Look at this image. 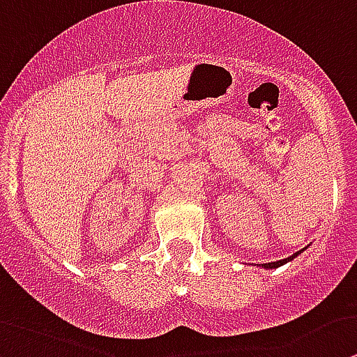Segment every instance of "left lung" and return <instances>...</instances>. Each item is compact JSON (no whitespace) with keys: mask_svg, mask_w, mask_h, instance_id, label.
Masks as SVG:
<instances>
[{"mask_svg":"<svg viewBox=\"0 0 357 357\" xmlns=\"http://www.w3.org/2000/svg\"><path fill=\"white\" fill-rule=\"evenodd\" d=\"M301 252V250H298V252H294L293 254V256H291V257H286V259H280V261H273V263H264L263 264V266L264 268H278V266H282V264L284 263H287V261H289V259H293V257H296L298 256V254H300Z\"/></svg>","mask_w":357,"mask_h":357,"instance_id":"obj_1","label":"left lung"}]
</instances>
